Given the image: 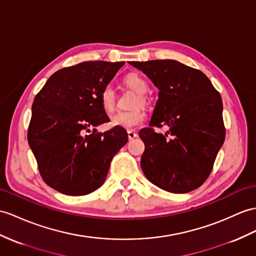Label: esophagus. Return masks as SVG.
<instances>
[{
    "instance_id": "obj_1",
    "label": "esophagus",
    "mask_w": 256,
    "mask_h": 256,
    "mask_svg": "<svg viewBox=\"0 0 256 256\" xmlns=\"http://www.w3.org/2000/svg\"><path fill=\"white\" fill-rule=\"evenodd\" d=\"M138 136V134H136V132H134V130H128V138L129 140H134V138H136Z\"/></svg>"
}]
</instances>
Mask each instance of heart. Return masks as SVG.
<instances>
[{"mask_svg":"<svg viewBox=\"0 0 256 256\" xmlns=\"http://www.w3.org/2000/svg\"><path fill=\"white\" fill-rule=\"evenodd\" d=\"M124 82L130 88H132L139 94L134 102V106L146 103L144 94L148 90V81L138 74H129L124 78ZM100 104L106 113H112L115 110L116 96L114 89L110 86H105L100 93ZM146 113L140 106L128 110H120L110 118V124L113 127H120L124 129H134L146 122Z\"/></svg>","mask_w":256,"mask_h":256,"instance_id":"1","label":"heart"}]
</instances>
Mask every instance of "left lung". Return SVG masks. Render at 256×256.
<instances>
[{"label":"left lung","mask_w":256,"mask_h":256,"mask_svg":"<svg viewBox=\"0 0 256 256\" xmlns=\"http://www.w3.org/2000/svg\"><path fill=\"white\" fill-rule=\"evenodd\" d=\"M160 90L150 127L139 132L146 150L142 172L148 182L172 193L204 184L225 141L222 101L210 80L174 60L129 62ZM154 126H166L165 134Z\"/></svg>","instance_id":"1"}]
</instances>
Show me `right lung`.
<instances>
[{"instance_id":"add662e5","label":"right lung","mask_w":256,"mask_h":256,"mask_svg":"<svg viewBox=\"0 0 256 256\" xmlns=\"http://www.w3.org/2000/svg\"><path fill=\"white\" fill-rule=\"evenodd\" d=\"M124 64L96 60L65 67L36 96L28 143L42 179L54 190L67 196L96 191L105 182L112 158L127 143L124 128L96 129L110 122L100 93Z\"/></svg>"}]
</instances>
